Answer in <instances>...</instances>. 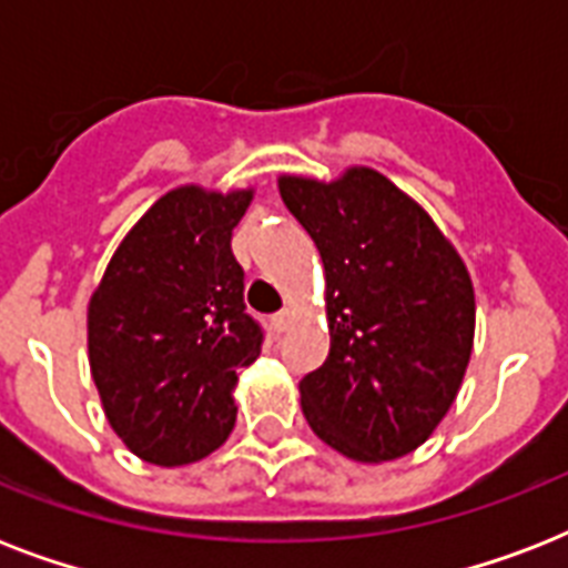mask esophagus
<instances>
[{
	"label": "esophagus",
	"instance_id": "1",
	"mask_svg": "<svg viewBox=\"0 0 568 568\" xmlns=\"http://www.w3.org/2000/svg\"><path fill=\"white\" fill-rule=\"evenodd\" d=\"M294 318H297V310H294V306H285L283 312H276V315H274L276 333H285V329L294 324Z\"/></svg>",
	"mask_w": 568,
	"mask_h": 568
}]
</instances>
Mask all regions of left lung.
<instances>
[{
	"instance_id": "obj_1",
	"label": "left lung",
	"mask_w": 568,
	"mask_h": 568,
	"mask_svg": "<svg viewBox=\"0 0 568 568\" xmlns=\"http://www.w3.org/2000/svg\"><path fill=\"white\" fill-rule=\"evenodd\" d=\"M280 196L324 262L327 363L301 379L321 442L354 463L413 454L448 415L475 347V285L422 203L354 164L283 173Z\"/></svg>"
}]
</instances>
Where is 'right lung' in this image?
<instances>
[{
	"mask_svg": "<svg viewBox=\"0 0 568 568\" xmlns=\"http://www.w3.org/2000/svg\"><path fill=\"white\" fill-rule=\"evenodd\" d=\"M253 194L180 185L159 196L88 301V363L102 409L144 463L191 466L235 427L239 374L262 351L230 247Z\"/></svg>",
	"mask_w": 568,
	"mask_h": 568,
	"instance_id": "1",
	"label": "right lung"
}]
</instances>
